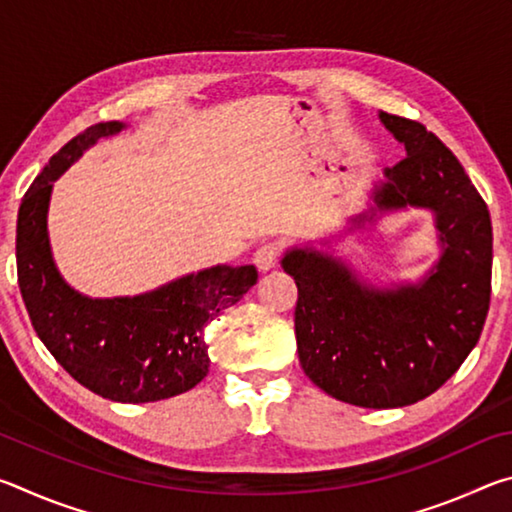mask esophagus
Here are the masks:
<instances>
[{
  "instance_id": "obj_1",
  "label": "esophagus",
  "mask_w": 512,
  "mask_h": 512,
  "mask_svg": "<svg viewBox=\"0 0 512 512\" xmlns=\"http://www.w3.org/2000/svg\"><path fill=\"white\" fill-rule=\"evenodd\" d=\"M277 259H280V246L277 244H262L253 255V262L259 271H268V268H273L277 264Z\"/></svg>"
}]
</instances>
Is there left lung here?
I'll use <instances>...</instances> for the list:
<instances>
[{
	"instance_id": "1",
	"label": "left lung",
	"mask_w": 512,
	"mask_h": 512,
	"mask_svg": "<svg viewBox=\"0 0 512 512\" xmlns=\"http://www.w3.org/2000/svg\"><path fill=\"white\" fill-rule=\"evenodd\" d=\"M406 158L384 169L375 212L424 207L443 255L418 284L377 289L316 248H291L282 268L298 284L296 341L305 375L363 409H397L436 393L479 341L490 307L492 223L461 162L418 121L379 112Z\"/></svg>"
}]
</instances>
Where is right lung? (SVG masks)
Here are the masks:
<instances>
[{
	"mask_svg": "<svg viewBox=\"0 0 512 512\" xmlns=\"http://www.w3.org/2000/svg\"><path fill=\"white\" fill-rule=\"evenodd\" d=\"M121 128H85L33 180L17 212V284L33 329L69 375L106 400L144 404L185 393L207 375L203 329L246 296L257 268L212 266L133 298H88L69 287L49 248L51 187L85 149Z\"/></svg>",
	"mask_w": 512,
	"mask_h": 512,
	"instance_id": "right-lung-1",
	"label": "right lung"
}]
</instances>
